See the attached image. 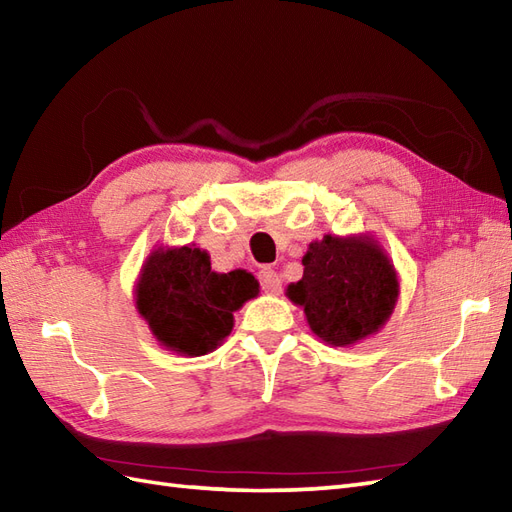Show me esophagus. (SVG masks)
I'll return each instance as SVG.
<instances>
[{"instance_id": "esophagus-1", "label": "esophagus", "mask_w": 512, "mask_h": 512, "mask_svg": "<svg viewBox=\"0 0 512 512\" xmlns=\"http://www.w3.org/2000/svg\"><path fill=\"white\" fill-rule=\"evenodd\" d=\"M259 283H261V287H264V292H268V294H279L283 281H281L277 270L264 268V270L259 272Z\"/></svg>"}]
</instances>
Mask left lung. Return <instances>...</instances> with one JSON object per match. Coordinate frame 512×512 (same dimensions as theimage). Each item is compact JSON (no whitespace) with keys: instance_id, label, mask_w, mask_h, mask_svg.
Returning a JSON list of instances; mask_svg holds the SVG:
<instances>
[{"instance_id":"8db88e82","label":"left lung","mask_w":512,"mask_h":512,"mask_svg":"<svg viewBox=\"0 0 512 512\" xmlns=\"http://www.w3.org/2000/svg\"><path fill=\"white\" fill-rule=\"evenodd\" d=\"M303 279L285 296L303 307L313 335L329 346H355L376 335L398 303L400 283L385 248L370 233L313 240Z\"/></svg>"}]
</instances>
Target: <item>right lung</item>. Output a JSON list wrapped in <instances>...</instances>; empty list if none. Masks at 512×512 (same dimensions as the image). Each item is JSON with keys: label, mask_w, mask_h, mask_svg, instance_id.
<instances>
[{"label": "right lung", "mask_w": 512, "mask_h": 512, "mask_svg": "<svg viewBox=\"0 0 512 512\" xmlns=\"http://www.w3.org/2000/svg\"><path fill=\"white\" fill-rule=\"evenodd\" d=\"M259 294L251 272H214L194 244L157 246L144 259L134 300L153 337L170 352L201 357L233 329V313Z\"/></svg>", "instance_id": "1"}]
</instances>
